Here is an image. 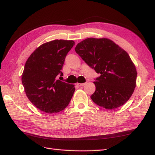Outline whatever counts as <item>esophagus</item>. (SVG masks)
<instances>
[{
    "label": "esophagus",
    "instance_id": "esophagus-1",
    "mask_svg": "<svg viewBox=\"0 0 155 155\" xmlns=\"http://www.w3.org/2000/svg\"><path fill=\"white\" fill-rule=\"evenodd\" d=\"M77 84L78 86H82L85 85L86 83H77Z\"/></svg>",
    "mask_w": 155,
    "mask_h": 155
}]
</instances>
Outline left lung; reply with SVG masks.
<instances>
[{
    "label": "left lung",
    "instance_id": "obj_1",
    "mask_svg": "<svg viewBox=\"0 0 155 155\" xmlns=\"http://www.w3.org/2000/svg\"><path fill=\"white\" fill-rule=\"evenodd\" d=\"M75 51L100 76L91 98L97 105L112 110L123 106L136 86V67L128 53L107 38H89L77 45Z\"/></svg>",
    "mask_w": 155,
    "mask_h": 155
}]
</instances>
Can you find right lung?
I'll return each instance as SVG.
<instances>
[{
    "instance_id": "obj_1",
    "label": "right lung",
    "mask_w": 155,
    "mask_h": 155,
    "mask_svg": "<svg viewBox=\"0 0 155 155\" xmlns=\"http://www.w3.org/2000/svg\"><path fill=\"white\" fill-rule=\"evenodd\" d=\"M73 40L55 39L43 44L32 53L25 64L21 82L29 100L44 112L55 114L68 106L74 85L58 80Z\"/></svg>"
}]
</instances>
